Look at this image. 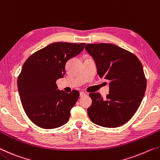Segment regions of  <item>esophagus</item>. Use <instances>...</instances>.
<instances>
[{
    "mask_svg": "<svg viewBox=\"0 0 160 160\" xmlns=\"http://www.w3.org/2000/svg\"><path fill=\"white\" fill-rule=\"evenodd\" d=\"M85 95H86V93H85V92H81L80 93V97H82L85 96Z\"/></svg>",
    "mask_w": 160,
    "mask_h": 160,
    "instance_id": "esophagus-1",
    "label": "esophagus"
}]
</instances>
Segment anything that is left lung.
Segmentation results:
<instances>
[{
    "instance_id": "8db88e82",
    "label": "left lung",
    "mask_w": 160,
    "mask_h": 160,
    "mask_svg": "<svg viewBox=\"0 0 160 160\" xmlns=\"http://www.w3.org/2000/svg\"><path fill=\"white\" fill-rule=\"evenodd\" d=\"M85 49L96 62L98 76L111 81L105 99L98 92L89 94L92 101L88 109L89 117L106 128L123 125L133 116L145 95L147 80L141 62L115 44H88Z\"/></svg>"
}]
</instances>
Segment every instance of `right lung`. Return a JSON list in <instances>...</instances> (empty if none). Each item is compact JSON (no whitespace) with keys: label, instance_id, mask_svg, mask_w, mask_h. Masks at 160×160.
<instances>
[{"label":"right lung","instance_id":"obj_1","mask_svg":"<svg viewBox=\"0 0 160 160\" xmlns=\"http://www.w3.org/2000/svg\"><path fill=\"white\" fill-rule=\"evenodd\" d=\"M85 43L56 42L32 53L24 63L18 78L22 105L35 125L56 128L68 121L79 92L58 90L56 80L66 75L65 66L84 49Z\"/></svg>","mask_w":160,"mask_h":160}]
</instances>
